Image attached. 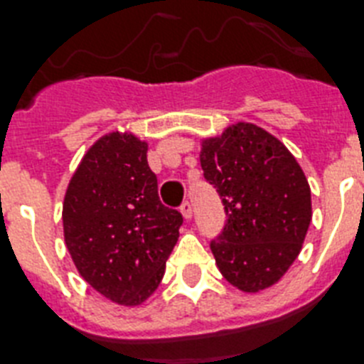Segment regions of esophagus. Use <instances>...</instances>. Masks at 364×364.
Instances as JSON below:
<instances>
[{"label": "esophagus", "mask_w": 364, "mask_h": 364, "mask_svg": "<svg viewBox=\"0 0 364 364\" xmlns=\"http://www.w3.org/2000/svg\"><path fill=\"white\" fill-rule=\"evenodd\" d=\"M181 215H183V218H185V220L192 218V205L188 203V201H185V203L181 205Z\"/></svg>", "instance_id": "1"}]
</instances>
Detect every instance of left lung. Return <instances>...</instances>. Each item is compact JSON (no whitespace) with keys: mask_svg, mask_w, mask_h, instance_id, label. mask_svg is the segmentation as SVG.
I'll return each instance as SVG.
<instances>
[{"mask_svg":"<svg viewBox=\"0 0 364 364\" xmlns=\"http://www.w3.org/2000/svg\"><path fill=\"white\" fill-rule=\"evenodd\" d=\"M200 163L228 215L210 242L220 274L250 294L276 285L300 255L313 218L301 166L279 139L250 122L201 139Z\"/></svg>","mask_w":364,"mask_h":364,"instance_id":"8db88e82","label":"left lung"}]
</instances>
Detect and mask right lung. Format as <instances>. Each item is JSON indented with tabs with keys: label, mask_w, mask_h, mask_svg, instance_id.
Segmentation results:
<instances>
[{
	"label": "right lung",
	"mask_w": 364,
	"mask_h": 364,
	"mask_svg": "<svg viewBox=\"0 0 364 364\" xmlns=\"http://www.w3.org/2000/svg\"><path fill=\"white\" fill-rule=\"evenodd\" d=\"M146 155L148 142L131 131L100 136L63 201L64 244L79 276L124 307L144 304L157 291L183 224L159 200Z\"/></svg>",
	"instance_id": "1"
}]
</instances>
